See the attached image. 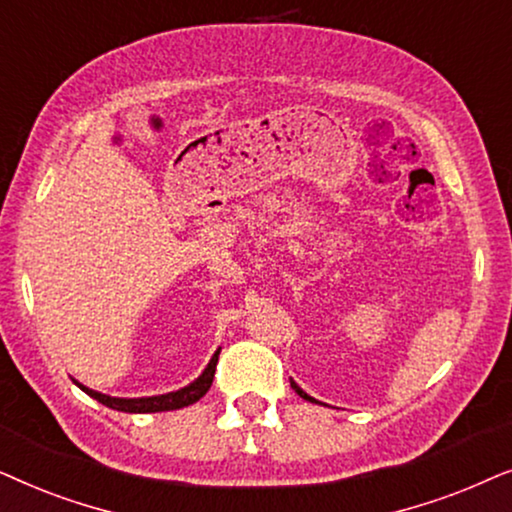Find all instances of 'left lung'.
<instances>
[{"mask_svg": "<svg viewBox=\"0 0 512 512\" xmlns=\"http://www.w3.org/2000/svg\"><path fill=\"white\" fill-rule=\"evenodd\" d=\"M290 386H292V388H295V393L299 395V398L309 400V403H316V398H311V395H309V393H304V391H302V388H299V386H297V384H295V381H292V379H290Z\"/></svg>", "mask_w": 512, "mask_h": 512, "instance_id": "8db88e82", "label": "left lung"}]
</instances>
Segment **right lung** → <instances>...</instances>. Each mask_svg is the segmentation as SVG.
<instances>
[{"instance_id":"add662e5","label":"right lung","mask_w":512,"mask_h":512,"mask_svg":"<svg viewBox=\"0 0 512 512\" xmlns=\"http://www.w3.org/2000/svg\"><path fill=\"white\" fill-rule=\"evenodd\" d=\"M217 358H220V349L215 351V356L210 358V363L206 370L201 372V377L192 381V384L180 388V391H173V393H166V395H152V398H112V395H105V393H98L93 391V388H88L84 384H79V381H74L81 391L91 395V398L98 400V403L112 407V410L117 412H131V414H147V412H168V410H180V407H187V405H194L196 400H201L203 395L208 393V388L213 386V377H215V365H217Z\"/></svg>"}]
</instances>
